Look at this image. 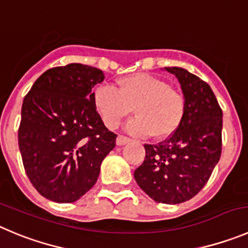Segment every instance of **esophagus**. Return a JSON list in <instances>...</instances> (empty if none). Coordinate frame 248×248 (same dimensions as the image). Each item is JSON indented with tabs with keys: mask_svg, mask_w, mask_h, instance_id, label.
Wrapping results in <instances>:
<instances>
[{
	"mask_svg": "<svg viewBox=\"0 0 248 248\" xmlns=\"http://www.w3.org/2000/svg\"><path fill=\"white\" fill-rule=\"evenodd\" d=\"M131 142V140L127 137H124V136H119L116 140V144L117 145H124V144H127V143Z\"/></svg>",
	"mask_w": 248,
	"mask_h": 248,
	"instance_id": "esophagus-1",
	"label": "esophagus"
}]
</instances>
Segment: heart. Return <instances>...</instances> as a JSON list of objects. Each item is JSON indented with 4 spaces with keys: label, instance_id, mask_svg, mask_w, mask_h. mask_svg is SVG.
<instances>
[{
    "label": "heart",
    "instance_id": "obj_1",
    "mask_svg": "<svg viewBox=\"0 0 248 248\" xmlns=\"http://www.w3.org/2000/svg\"><path fill=\"white\" fill-rule=\"evenodd\" d=\"M93 103L103 124L115 129L135 108L137 119L126 129L137 137L165 140L179 129L186 112L182 93L168 82L147 73H135L120 78L116 88L103 85L93 94Z\"/></svg>",
    "mask_w": 248,
    "mask_h": 248
}]
</instances>
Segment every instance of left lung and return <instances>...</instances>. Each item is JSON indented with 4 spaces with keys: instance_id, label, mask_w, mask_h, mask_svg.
Segmentation results:
<instances>
[{
    "instance_id": "obj_1",
    "label": "left lung",
    "mask_w": 248,
    "mask_h": 248,
    "mask_svg": "<svg viewBox=\"0 0 248 248\" xmlns=\"http://www.w3.org/2000/svg\"><path fill=\"white\" fill-rule=\"evenodd\" d=\"M164 69L179 79L186 112L170 138L144 145L145 158L135 180L155 202L179 204L204 187L220 159L223 111L204 80L181 67Z\"/></svg>"
}]
</instances>
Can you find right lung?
<instances>
[{"mask_svg":"<svg viewBox=\"0 0 248 248\" xmlns=\"http://www.w3.org/2000/svg\"><path fill=\"white\" fill-rule=\"evenodd\" d=\"M105 78L80 63L50 68L35 80L22 105L18 144L36 191L57 203L84 196L117 136L101 121L92 89Z\"/></svg>","mask_w":248,"mask_h":248,"instance_id":"obj_1","label":"right lung"}]
</instances>
